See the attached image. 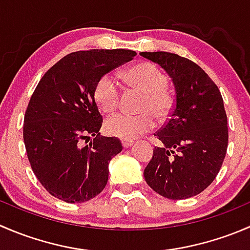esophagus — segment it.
<instances>
[{
	"instance_id": "obj_1",
	"label": "esophagus",
	"mask_w": 250,
	"mask_h": 250,
	"mask_svg": "<svg viewBox=\"0 0 250 250\" xmlns=\"http://www.w3.org/2000/svg\"><path fill=\"white\" fill-rule=\"evenodd\" d=\"M133 144H134V141H133V140H125V139L122 140V146H123V147H125V148L130 147V146H132Z\"/></svg>"
}]
</instances>
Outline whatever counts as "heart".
Here are the masks:
<instances>
[{
    "label": "heart",
    "instance_id": "1",
    "mask_svg": "<svg viewBox=\"0 0 250 250\" xmlns=\"http://www.w3.org/2000/svg\"><path fill=\"white\" fill-rule=\"evenodd\" d=\"M125 78L129 84L145 93L140 109L144 112L138 115L120 112L110 116L105 121L104 129L111 137L132 140L140 137L155 127V117L165 118L170 111V98L165 92L167 77L151 62L134 65L125 72ZM94 97L100 110L113 112L120 104V85L111 75H104L94 89ZM151 112L153 113H150Z\"/></svg>",
    "mask_w": 250,
    "mask_h": 250
}]
</instances>
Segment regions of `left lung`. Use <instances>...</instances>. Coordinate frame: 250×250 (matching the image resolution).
Listing matches in <instances>:
<instances>
[{
	"label": "left lung",
	"mask_w": 250,
	"mask_h": 250,
	"mask_svg": "<svg viewBox=\"0 0 250 250\" xmlns=\"http://www.w3.org/2000/svg\"><path fill=\"white\" fill-rule=\"evenodd\" d=\"M140 55L160 65L175 89L169 120L155 133L162 146L155 147L144 176L163 197H193L213 183L228 150L223 97L210 77L191 60L168 52Z\"/></svg>",
	"instance_id": "8db88e82"
}]
</instances>
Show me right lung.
<instances>
[{"mask_svg":"<svg viewBox=\"0 0 250 250\" xmlns=\"http://www.w3.org/2000/svg\"><path fill=\"white\" fill-rule=\"evenodd\" d=\"M137 55L129 49H89L65 55L41 78L24 117V143L44 188L67 203L99 195L109 162L122 151L117 138L102 137L94 89L104 75ZM93 139L88 146L83 141Z\"/></svg>","mask_w":250,"mask_h":250,"instance_id":"right-lung-1","label":"right lung"}]
</instances>
